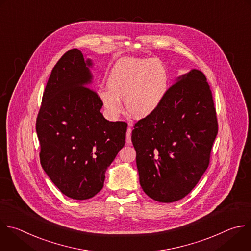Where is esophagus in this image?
<instances>
[{"instance_id": "1", "label": "esophagus", "mask_w": 251, "mask_h": 251, "mask_svg": "<svg viewBox=\"0 0 251 251\" xmlns=\"http://www.w3.org/2000/svg\"><path fill=\"white\" fill-rule=\"evenodd\" d=\"M131 133H132V128L128 127L127 133H126V142H127V144H131Z\"/></svg>"}]
</instances>
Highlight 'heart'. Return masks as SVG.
<instances>
[{
	"instance_id": "b5f03b06",
	"label": "heart",
	"mask_w": 251,
	"mask_h": 251,
	"mask_svg": "<svg viewBox=\"0 0 251 251\" xmlns=\"http://www.w3.org/2000/svg\"><path fill=\"white\" fill-rule=\"evenodd\" d=\"M168 71L151 59L127 58L119 61L107 77L108 89H101L99 97L108 114L116 118L123 109L120 100L131 116L144 119L160 105L168 90Z\"/></svg>"
}]
</instances>
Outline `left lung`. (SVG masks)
<instances>
[{
	"instance_id": "obj_1",
	"label": "left lung",
	"mask_w": 251,
	"mask_h": 251,
	"mask_svg": "<svg viewBox=\"0 0 251 251\" xmlns=\"http://www.w3.org/2000/svg\"><path fill=\"white\" fill-rule=\"evenodd\" d=\"M217 112L205 75L196 69L166 90L158 108L132 131L140 184L151 199L172 203L188 195L210 163Z\"/></svg>"
}]
</instances>
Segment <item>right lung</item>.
Returning a JSON list of instances; mask_svg holds the SVG:
<instances>
[{
    "mask_svg": "<svg viewBox=\"0 0 251 251\" xmlns=\"http://www.w3.org/2000/svg\"><path fill=\"white\" fill-rule=\"evenodd\" d=\"M78 49L67 51L48 78L36 118L40 163L66 196L86 200L103 187L105 172L124 147L127 123L110 122L89 87L92 75Z\"/></svg>",
    "mask_w": 251,
    "mask_h": 251,
    "instance_id": "obj_1",
    "label": "right lung"
}]
</instances>
